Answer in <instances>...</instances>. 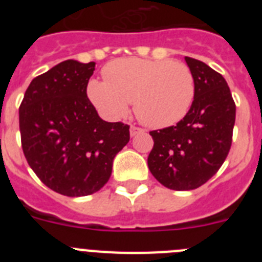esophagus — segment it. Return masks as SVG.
Returning a JSON list of instances; mask_svg holds the SVG:
<instances>
[{"instance_id": "esophagus-1", "label": "esophagus", "mask_w": 262, "mask_h": 262, "mask_svg": "<svg viewBox=\"0 0 262 262\" xmlns=\"http://www.w3.org/2000/svg\"><path fill=\"white\" fill-rule=\"evenodd\" d=\"M142 131H143V128H140V127L131 126V128H129V135L135 136V135H138L139 133H142Z\"/></svg>"}]
</instances>
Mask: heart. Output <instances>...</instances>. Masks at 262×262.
Segmentation results:
<instances>
[{
  "label": "heart",
  "mask_w": 262,
  "mask_h": 262,
  "mask_svg": "<svg viewBox=\"0 0 262 262\" xmlns=\"http://www.w3.org/2000/svg\"><path fill=\"white\" fill-rule=\"evenodd\" d=\"M103 77L88 84L90 102L110 119L123 118L134 102L136 117L155 128L180 122L195 94L193 73L181 61L118 59L103 68Z\"/></svg>",
  "instance_id": "b5f03b06"
}]
</instances>
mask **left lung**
I'll use <instances>...</instances> for the list:
<instances>
[{"instance_id":"1","label":"left lung","mask_w":262,"mask_h":262,"mask_svg":"<svg viewBox=\"0 0 262 262\" xmlns=\"http://www.w3.org/2000/svg\"><path fill=\"white\" fill-rule=\"evenodd\" d=\"M195 81L190 110L176 126L151 131L154 148L148 168L172 190L202 186L223 165L232 144L236 105L221 73L193 57H185Z\"/></svg>"}]
</instances>
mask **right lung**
Listing matches in <instances>:
<instances>
[{
	"label": "right lung",
	"instance_id": "1",
	"mask_svg": "<svg viewBox=\"0 0 262 262\" xmlns=\"http://www.w3.org/2000/svg\"><path fill=\"white\" fill-rule=\"evenodd\" d=\"M94 67V61L60 62L31 81L19 106L27 163L46 186L67 196L98 191L129 140L128 124L102 120L88 98Z\"/></svg>",
	"mask_w": 262,
	"mask_h": 262
}]
</instances>
